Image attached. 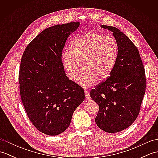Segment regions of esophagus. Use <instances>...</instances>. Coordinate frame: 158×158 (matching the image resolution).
I'll list each match as a JSON object with an SVG mask.
<instances>
[{
	"label": "esophagus",
	"instance_id": "1",
	"mask_svg": "<svg viewBox=\"0 0 158 158\" xmlns=\"http://www.w3.org/2000/svg\"><path fill=\"white\" fill-rule=\"evenodd\" d=\"M85 98L87 99H90V96H89V93L88 91V90H85Z\"/></svg>",
	"mask_w": 158,
	"mask_h": 158
}]
</instances>
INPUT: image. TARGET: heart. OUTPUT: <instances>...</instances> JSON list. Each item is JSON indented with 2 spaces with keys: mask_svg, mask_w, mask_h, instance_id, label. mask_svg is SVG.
Masks as SVG:
<instances>
[{
  "mask_svg": "<svg viewBox=\"0 0 158 158\" xmlns=\"http://www.w3.org/2000/svg\"><path fill=\"white\" fill-rule=\"evenodd\" d=\"M70 52L63 53L62 63L70 79L78 77L83 63V70L78 83L84 88L108 77L117 60L118 46L110 36L89 32L77 36L70 44Z\"/></svg>",
  "mask_w": 158,
  "mask_h": 158,
  "instance_id": "heart-1",
  "label": "heart"
}]
</instances>
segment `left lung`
Here are the masks:
<instances>
[{"label":"left lung","mask_w":158,"mask_h":158,"mask_svg":"<svg viewBox=\"0 0 158 158\" xmlns=\"http://www.w3.org/2000/svg\"><path fill=\"white\" fill-rule=\"evenodd\" d=\"M100 27L113 32L118 46L110 76L90 92L99 106L96 123L109 133L125 130L138 117L145 93V75L139 50L127 36L114 26Z\"/></svg>","instance_id":"left-lung-1"}]
</instances>
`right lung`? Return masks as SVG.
Here are the masks:
<instances>
[{"instance_id": "obj_1", "label": "right lung", "mask_w": 158, "mask_h": 158, "mask_svg": "<svg viewBox=\"0 0 158 158\" xmlns=\"http://www.w3.org/2000/svg\"><path fill=\"white\" fill-rule=\"evenodd\" d=\"M79 22L45 29L26 47L19 71L20 95L28 118L40 132L56 136L68 128L85 99L84 90L66 77L64 47Z\"/></svg>"}]
</instances>
